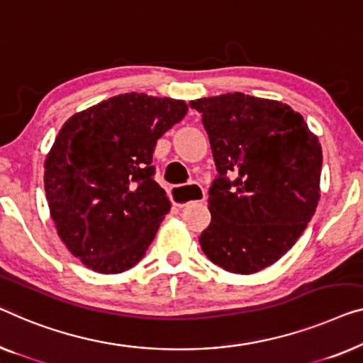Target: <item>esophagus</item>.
Here are the masks:
<instances>
[{
  "label": "esophagus",
  "instance_id": "obj_1",
  "mask_svg": "<svg viewBox=\"0 0 363 363\" xmlns=\"http://www.w3.org/2000/svg\"><path fill=\"white\" fill-rule=\"evenodd\" d=\"M172 201L177 204V206H188V204L193 201H204L206 199V191L203 190V186L196 185V183H191V185H180L173 186L170 191Z\"/></svg>",
  "mask_w": 363,
  "mask_h": 363
}]
</instances>
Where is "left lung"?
Wrapping results in <instances>:
<instances>
[{
  "label": "left lung",
  "instance_id": "1",
  "mask_svg": "<svg viewBox=\"0 0 363 363\" xmlns=\"http://www.w3.org/2000/svg\"><path fill=\"white\" fill-rule=\"evenodd\" d=\"M218 178L201 249L224 270L250 275L280 260L316 211L323 150L303 116L280 101L225 93L194 99ZM238 179L230 182L227 175Z\"/></svg>",
  "mask_w": 363,
  "mask_h": 363
}]
</instances>
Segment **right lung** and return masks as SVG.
Instances as JSON below:
<instances>
[{
	"label": "right lung",
	"instance_id": "add662e5",
	"mask_svg": "<svg viewBox=\"0 0 363 363\" xmlns=\"http://www.w3.org/2000/svg\"><path fill=\"white\" fill-rule=\"evenodd\" d=\"M186 111L182 99L124 93L62 125L45 157V196L62 242L88 269L121 273L145 255L170 211L152 154Z\"/></svg>",
	"mask_w": 363,
	"mask_h": 363
}]
</instances>
